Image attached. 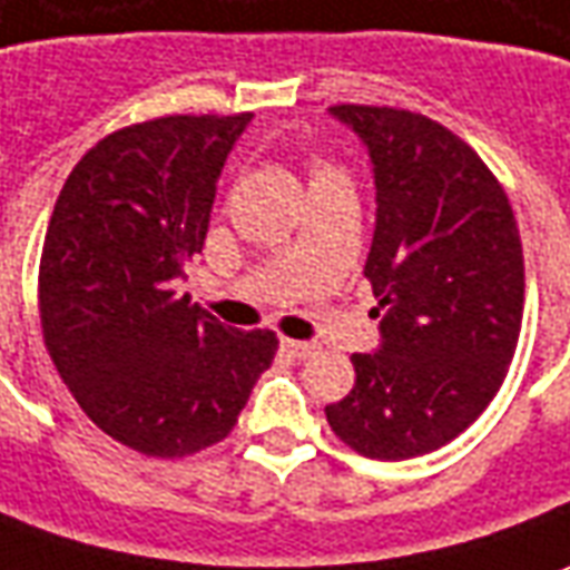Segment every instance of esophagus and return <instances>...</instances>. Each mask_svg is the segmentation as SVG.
<instances>
[{
	"instance_id": "34e87169",
	"label": "esophagus",
	"mask_w": 570,
	"mask_h": 570,
	"mask_svg": "<svg viewBox=\"0 0 570 570\" xmlns=\"http://www.w3.org/2000/svg\"><path fill=\"white\" fill-rule=\"evenodd\" d=\"M281 345H284L286 352L293 354V357H298V361H305V357H312L314 348H317L314 342H302V340H284V342H281Z\"/></svg>"
}]
</instances>
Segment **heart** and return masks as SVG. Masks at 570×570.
Segmentation results:
<instances>
[{
  "label": "heart",
  "mask_w": 570,
  "mask_h": 570,
  "mask_svg": "<svg viewBox=\"0 0 570 570\" xmlns=\"http://www.w3.org/2000/svg\"><path fill=\"white\" fill-rule=\"evenodd\" d=\"M321 173H336V169H330V166H317V173L314 175H321Z\"/></svg>",
  "instance_id": "obj_1"
}]
</instances>
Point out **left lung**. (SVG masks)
<instances>
[{"label": "left lung", "mask_w": 570, "mask_h": 570, "mask_svg": "<svg viewBox=\"0 0 570 570\" xmlns=\"http://www.w3.org/2000/svg\"><path fill=\"white\" fill-rule=\"evenodd\" d=\"M330 114L373 166L364 277L382 340L352 354L354 389L326 423L370 460L423 456L475 423L507 380L524 308L519 225L479 154L435 119L364 105Z\"/></svg>", "instance_id": "8db88e82"}]
</instances>
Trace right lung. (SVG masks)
Here are the masks:
<instances>
[{"label": "right lung", "mask_w": 570, "mask_h": 570, "mask_svg": "<svg viewBox=\"0 0 570 570\" xmlns=\"http://www.w3.org/2000/svg\"><path fill=\"white\" fill-rule=\"evenodd\" d=\"M249 119L160 117L107 135L67 175L46 230V348L91 423L147 456L222 441L277 352L272 330L225 326L175 293Z\"/></svg>", "instance_id": "obj_1"}]
</instances>
